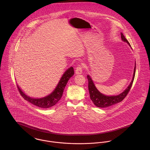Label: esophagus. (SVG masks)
<instances>
[{
    "instance_id": "1",
    "label": "esophagus",
    "mask_w": 150,
    "mask_h": 150,
    "mask_svg": "<svg viewBox=\"0 0 150 150\" xmlns=\"http://www.w3.org/2000/svg\"><path fill=\"white\" fill-rule=\"evenodd\" d=\"M83 72V64H78L77 66L76 67V73L77 74H81Z\"/></svg>"
}]
</instances>
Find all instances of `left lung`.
Listing matches in <instances>:
<instances>
[{"instance_id":"1","label":"left lung","mask_w":150,"mask_h":150,"mask_svg":"<svg viewBox=\"0 0 150 150\" xmlns=\"http://www.w3.org/2000/svg\"><path fill=\"white\" fill-rule=\"evenodd\" d=\"M121 35L122 40L124 42H127L130 46L128 41L125 38L124 35L122 33H121ZM135 72H136V64L134 69L133 79L130 85L127 88V89H125L122 93L117 96H106L101 93L100 92L98 91V90L95 87L90 76L88 75L87 79L88 80V90L89 92L90 98L91 100L93 102V103H94V105L97 107L105 108V107H110L111 106H112L115 104H117L122 101L128 94L129 92L130 91V89L133 84V80L134 79V76H135Z\"/></svg>"}]
</instances>
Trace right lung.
Instances as JSON below:
<instances>
[{
  "instance_id": "add662e5",
  "label": "right lung",
  "mask_w": 150,
  "mask_h": 150,
  "mask_svg": "<svg viewBox=\"0 0 150 150\" xmlns=\"http://www.w3.org/2000/svg\"><path fill=\"white\" fill-rule=\"evenodd\" d=\"M74 69L73 67L69 68L62 76L58 86H57L55 90L49 95L40 99H33L31 98L27 95H26L21 89L17 86L18 90L20 92V95L22 98L27 100L28 102L31 103L32 104L44 108H47L54 106L61 99L62 96L64 87L70 77H71L74 74Z\"/></svg>"
}]
</instances>
